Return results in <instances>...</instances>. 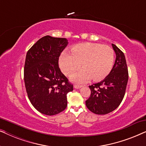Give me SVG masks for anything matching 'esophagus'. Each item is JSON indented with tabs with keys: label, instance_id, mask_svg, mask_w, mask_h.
I'll use <instances>...</instances> for the list:
<instances>
[{
	"label": "esophagus",
	"instance_id": "34e87169",
	"mask_svg": "<svg viewBox=\"0 0 146 146\" xmlns=\"http://www.w3.org/2000/svg\"><path fill=\"white\" fill-rule=\"evenodd\" d=\"M74 88H76V89H79V88H80L82 87V86L76 84V85H74Z\"/></svg>",
	"mask_w": 146,
	"mask_h": 146
}]
</instances>
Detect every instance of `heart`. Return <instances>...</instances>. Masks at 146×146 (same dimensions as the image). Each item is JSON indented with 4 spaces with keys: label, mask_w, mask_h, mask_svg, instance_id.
I'll return each mask as SVG.
<instances>
[{
    "label": "heart",
    "mask_w": 146,
    "mask_h": 146,
    "mask_svg": "<svg viewBox=\"0 0 146 146\" xmlns=\"http://www.w3.org/2000/svg\"><path fill=\"white\" fill-rule=\"evenodd\" d=\"M114 61V51L108 45L91 42L75 45L71 52L64 51L59 59L62 72L70 76L77 70L82 64V69L72 76V80L83 83L92 78L98 81L107 76Z\"/></svg>",
    "instance_id": "obj_1"
}]
</instances>
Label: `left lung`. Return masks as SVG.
<instances>
[{
  "label": "left lung",
  "instance_id": "obj_1",
  "mask_svg": "<svg viewBox=\"0 0 146 146\" xmlns=\"http://www.w3.org/2000/svg\"><path fill=\"white\" fill-rule=\"evenodd\" d=\"M115 61L108 75L98 83L89 86L91 94L86 107L96 114L104 115L117 108L124 97L128 81V70L124 54L112 44Z\"/></svg>",
  "mask_w": 146,
  "mask_h": 146
}]
</instances>
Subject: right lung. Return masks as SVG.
Here are the masks:
<instances>
[{
	"label": "right lung",
	"instance_id": "right-lung-1",
	"mask_svg": "<svg viewBox=\"0 0 146 146\" xmlns=\"http://www.w3.org/2000/svg\"><path fill=\"white\" fill-rule=\"evenodd\" d=\"M68 44L64 38L45 36L27 52L24 80L28 97L35 108L43 114L53 115L67 106V94L73 84L58 66L60 54Z\"/></svg>",
	"mask_w": 146,
	"mask_h": 146
}]
</instances>
